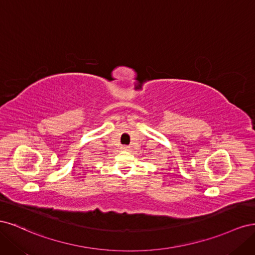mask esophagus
Returning <instances> with one entry per match:
<instances>
[{
    "instance_id": "34e87169",
    "label": "esophagus",
    "mask_w": 255,
    "mask_h": 255,
    "mask_svg": "<svg viewBox=\"0 0 255 255\" xmlns=\"http://www.w3.org/2000/svg\"><path fill=\"white\" fill-rule=\"evenodd\" d=\"M121 149L125 150V151H128V150H129V146H128V145H122Z\"/></svg>"
}]
</instances>
